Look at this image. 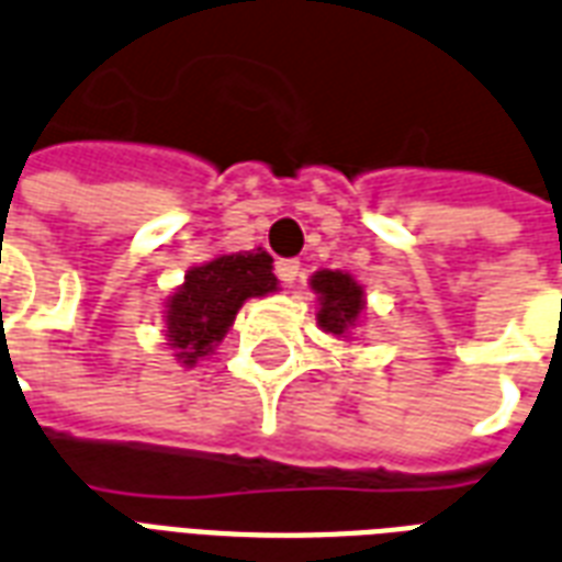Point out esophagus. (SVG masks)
<instances>
[{"mask_svg":"<svg viewBox=\"0 0 562 562\" xmlns=\"http://www.w3.org/2000/svg\"><path fill=\"white\" fill-rule=\"evenodd\" d=\"M277 277H280L285 285H291V282L297 280V277H300L297 259H280V262H277Z\"/></svg>","mask_w":562,"mask_h":562,"instance_id":"1","label":"esophagus"}]
</instances>
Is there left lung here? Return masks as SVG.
Masks as SVG:
<instances>
[{
	"mask_svg": "<svg viewBox=\"0 0 562 562\" xmlns=\"http://www.w3.org/2000/svg\"><path fill=\"white\" fill-rule=\"evenodd\" d=\"M318 294V327L338 338H348L366 312V289L345 271H318L310 280Z\"/></svg>",
	"mask_w": 562,
	"mask_h": 562,
	"instance_id": "obj_1",
	"label": "left lung"
}]
</instances>
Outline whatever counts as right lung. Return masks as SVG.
Returning <instances> with one entry per match:
<instances>
[{"mask_svg":"<svg viewBox=\"0 0 562 562\" xmlns=\"http://www.w3.org/2000/svg\"><path fill=\"white\" fill-rule=\"evenodd\" d=\"M280 289L273 259L262 247L244 252H221L186 273L165 303L167 345L186 368L209 357L233 327L235 315L250 297H265Z\"/></svg>","mask_w":562,"mask_h":562,"instance_id":"1","label":"right lung"}]
</instances>
